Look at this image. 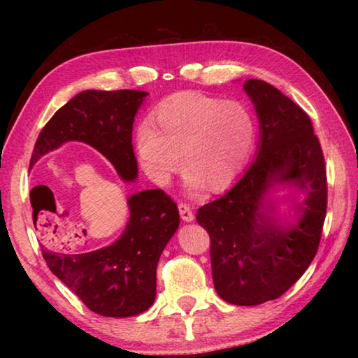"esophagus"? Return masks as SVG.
<instances>
[{"label": "esophagus", "mask_w": 358, "mask_h": 358, "mask_svg": "<svg viewBox=\"0 0 358 358\" xmlns=\"http://www.w3.org/2000/svg\"><path fill=\"white\" fill-rule=\"evenodd\" d=\"M178 211H180V216L181 220L186 221V222H191L194 220V211L191 208L189 203H185V202H180L178 203Z\"/></svg>", "instance_id": "34e87169"}]
</instances>
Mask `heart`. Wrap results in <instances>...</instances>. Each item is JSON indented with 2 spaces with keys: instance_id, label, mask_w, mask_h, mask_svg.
Instances as JSON below:
<instances>
[{
  "instance_id": "heart-1",
  "label": "heart",
  "mask_w": 358,
  "mask_h": 358,
  "mask_svg": "<svg viewBox=\"0 0 358 358\" xmlns=\"http://www.w3.org/2000/svg\"><path fill=\"white\" fill-rule=\"evenodd\" d=\"M153 121L136 131L143 172L167 185L183 159L186 186L221 189L243 171L256 142V121L245 104L201 93H178L162 101Z\"/></svg>"
}]
</instances>
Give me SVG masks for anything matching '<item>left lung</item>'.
Instances as JSON below:
<instances>
[{
  "label": "left lung",
  "instance_id": "8db88e82",
  "mask_svg": "<svg viewBox=\"0 0 358 358\" xmlns=\"http://www.w3.org/2000/svg\"><path fill=\"white\" fill-rule=\"evenodd\" d=\"M256 107V159L232 189L197 211L210 235L211 275L217 295L238 306L275 300L300 280L316 256L327 213V171L308 113L273 85H243ZM275 182L307 192L294 204L299 221L281 227L263 201Z\"/></svg>",
  "mask_w": 358,
  "mask_h": 358
}]
</instances>
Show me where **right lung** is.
<instances>
[{
    "mask_svg": "<svg viewBox=\"0 0 358 358\" xmlns=\"http://www.w3.org/2000/svg\"><path fill=\"white\" fill-rule=\"evenodd\" d=\"M147 94L138 90L78 93L41 131L29 167L64 142L78 141L107 157L121 178L134 181L137 161L132 148V124ZM36 187L48 189L44 185ZM36 187L29 192V201ZM128 205V226L110 246L78 254L42 245V256L52 273L88 310L107 317L137 316L153 305L157 260L180 224L177 203L162 189L137 192L129 197Z\"/></svg>",
    "mask_w": 358,
    "mask_h": 358,
    "instance_id": "obj_1",
    "label": "right lung"
}]
</instances>
